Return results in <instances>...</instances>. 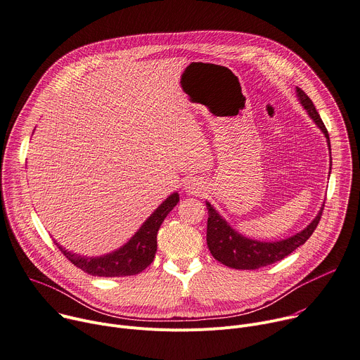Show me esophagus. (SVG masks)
I'll use <instances>...</instances> for the list:
<instances>
[{"label": "esophagus", "instance_id": "obj_1", "mask_svg": "<svg viewBox=\"0 0 360 360\" xmlns=\"http://www.w3.org/2000/svg\"><path fill=\"white\" fill-rule=\"evenodd\" d=\"M184 190H186V193L193 194V195L194 194H200V193H203L206 190L205 181L202 179H198V177H191V179L186 180Z\"/></svg>", "mask_w": 360, "mask_h": 360}]
</instances>
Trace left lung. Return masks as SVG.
<instances>
[{
	"label": "left lung",
	"mask_w": 360,
	"mask_h": 360,
	"mask_svg": "<svg viewBox=\"0 0 360 360\" xmlns=\"http://www.w3.org/2000/svg\"><path fill=\"white\" fill-rule=\"evenodd\" d=\"M296 96L300 104L304 107V110L310 115V118L316 123V126L325 134L329 150H330V140H329L328 130L322 122L321 115H319V112L316 111L313 101L299 87H296ZM206 206L209 213L207 246L212 256L220 263H223L224 266H229L231 269H238V270H255V269L276 263L289 256L299 246L304 245L307 238L313 234L319 221H321L322 212L325 207L323 205V207L317 213L313 221L306 229L296 233L295 236L288 237L281 242H259V240H253V238H248L243 234L237 233L234 229H231L230 224L217 213V210L209 202H206Z\"/></svg>",
	"instance_id": "obj_1"
}]
</instances>
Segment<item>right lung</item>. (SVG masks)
<instances>
[{
  "label": "right lung",
  "mask_w": 360,
  "mask_h": 360,
  "mask_svg": "<svg viewBox=\"0 0 360 360\" xmlns=\"http://www.w3.org/2000/svg\"><path fill=\"white\" fill-rule=\"evenodd\" d=\"M179 193L170 194L166 200L160 205L153 214L143 223V226L136 231L130 240L120 249L97 257L79 256L71 252H67L58 243L57 248L61 253L78 269L91 274L101 277H122L133 276L143 271L147 266L151 264L157 252V231L179 203Z\"/></svg>",
  "instance_id": "1"
}]
</instances>
